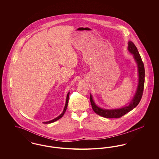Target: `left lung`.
I'll list each match as a JSON object with an SVG mask.
<instances>
[{"label":"left lung","mask_w":159,"mask_h":159,"mask_svg":"<svg viewBox=\"0 0 159 159\" xmlns=\"http://www.w3.org/2000/svg\"><path fill=\"white\" fill-rule=\"evenodd\" d=\"M129 51L134 55V57L138 64V75H139V83L137 88L136 93L128 106H125L121 108L115 110H105L98 107L94 102L92 96L90 94V101L91 106L93 110L95 113L106 118H120L125 114L128 113L130 111L132 110L139 103L144 91V82H145V68L144 65L141 57L134 43L129 41L128 42Z\"/></svg>","instance_id":"1"}]
</instances>
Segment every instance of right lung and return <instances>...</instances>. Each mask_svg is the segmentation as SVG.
Returning a JSON list of instances; mask_svg holds the SVG:
<instances>
[{"label":"right lung","instance_id":"obj_1","mask_svg":"<svg viewBox=\"0 0 159 159\" xmlns=\"http://www.w3.org/2000/svg\"><path fill=\"white\" fill-rule=\"evenodd\" d=\"M69 93H70V92H68V94H67V99H66V106H65V107H64V110H63L62 113L60 115V116H59L58 117H57V118L54 119H53V120H51V121H46V122H43L44 123H46V124H48V123H52V122H54V121L58 120V119H61V117H62L63 116L64 114L65 113V112H66V110H67V106H68V98H69Z\"/></svg>","mask_w":159,"mask_h":159}]
</instances>
